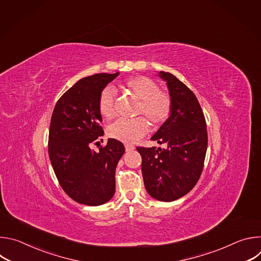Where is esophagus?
Listing matches in <instances>:
<instances>
[{
	"label": "esophagus",
	"instance_id": "1",
	"mask_svg": "<svg viewBox=\"0 0 261 261\" xmlns=\"http://www.w3.org/2000/svg\"><path fill=\"white\" fill-rule=\"evenodd\" d=\"M134 146L133 145H129V144H126L125 145V150H126V152H131V151H133L134 150Z\"/></svg>",
	"mask_w": 261,
	"mask_h": 261
}]
</instances>
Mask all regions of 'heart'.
<instances>
[{"instance_id": "b5f03b06", "label": "heart", "mask_w": 261, "mask_h": 261, "mask_svg": "<svg viewBox=\"0 0 261 261\" xmlns=\"http://www.w3.org/2000/svg\"><path fill=\"white\" fill-rule=\"evenodd\" d=\"M124 88L139 100L136 115L145 116L154 126L164 124L172 113L173 102L170 94L160 90L159 84L151 77L139 75L127 80ZM99 113L105 120H111L116 114L115 92L113 88L102 90L98 101ZM150 131V124L143 117L132 120H118L108 126L107 135L126 143H133Z\"/></svg>"}]
</instances>
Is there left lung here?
I'll return each mask as SVG.
<instances>
[{"label": "left lung", "mask_w": 261, "mask_h": 261, "mask_svg": "<svg viewBox=\"0 0 261 261\" xmlns=\"http://www.w3.org/2000/svg\"><path fill=\"white\" fill-rule=\"evenodd\" d=\"M173 107L169 119L152 140L166 148L137 146L147 193L161 201H173L190 192L203 169L207 148L204 115L194 93L173 74L161 71Z\"/></svg>", "instance_id": "obj_1"}]
</instances>
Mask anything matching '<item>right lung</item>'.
I'll return each mask as SVG.
<instances>
[{"label":"right lung","instance_id":"1","mask_svg":"<svg viewBox=\"0 0 261 261\" xmlns=\"http://www.w3.org/2000/svg\"><path fill=\"white\" fill-rule=\"evenodd\" d=\"M118 75L98 73L80 80L58 100L51 116L48 155L54 171L66 194L82 204H103L116 191V167L124 144L109 138L99 152L90 146L104 133L100 93Z\"/></svg>","mask_w":261,"mask_h":261}]
</instances>
